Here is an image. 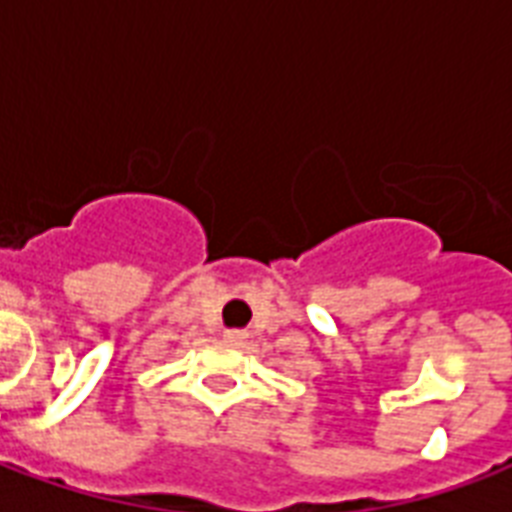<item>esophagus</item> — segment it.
<instances>
[{
	"instance_id": "esophagus-1",
	"label": "esophagus",
	"mask_w": 512,
	"mask_h": 512,
	"mask_svg": "<svg viewBox=\"0 0 512 512\" xmlns=\"http://www.w3.org/2000/svg\"><path fill=\"white\" fill-rule=\"evenodd\" d=\"M225 340L241 342V340H244V332H239V329H228V332H225Z\"/></svg>"
}]
</instances>
